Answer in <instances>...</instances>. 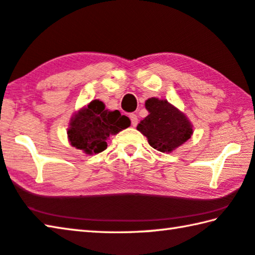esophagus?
<instances>
[{
  "instance_id": "obj_1",
  "label": "esophagus",
  "mask_w": 255,
  "mask_h": 255,
  "mask_svg": "<svg viewBox=\"0 0 255 255\" xmlns=\"http://www.w3.org/2000/svg\"><path fill=\"white\" fill-rule=\"evenodd\" d=\"M129 118H130V122H131V126L132 127H136L137 124H138V118L135 114H131L129 116Z\"/></svg>"
}]
</instances>
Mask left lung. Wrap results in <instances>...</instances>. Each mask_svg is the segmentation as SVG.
Here are the masks:
<instances>
[{
	"label": "left lung",
	"mask_w": 255,
	"mask_h": 255,
	"mask_svg": "<svg viewBox=\"0 0 255 255\" xmlns=\"http://www.w3.org/2000/svg\"><path fill=\"white\" fill-rule=\"evenodd\" d=\"M145 107L149 115L138 124L137 130L147 137L153 148L171 153L191 137L193 130L190 120L167 100L150 98Z\"/></svg>",
	"instance_id": "left-lung-1"
}]
</instances>
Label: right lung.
<instances>
[{
    "label": "right lung",
    "instance_id": "1",
    "mask_svg": "<svg viewBox=\"0 0 255 255\" xmlns=\"http://www.w3.org/2000/svg\"><path fill=\"white\" fill-rule=\"evenodd\" d=\"M130 126V120L118 110L109 111L105 103L93 100L73 116L67 136L73 147L86 154L101 153L107 148V139Z\"/></svg>",
    "mask_w": 255,
    "mask_h": 255
}]
</instances>
